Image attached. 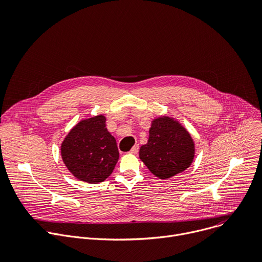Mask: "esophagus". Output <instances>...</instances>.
Here are the masks:
<instances>
[{
	"label": "esophagus",
	"instance_id": "obj_1",
	"mask_svg": "<svg viewBox=\"0 0 262 262\" xmlns=\"http://www.w3.org/2000/svg\"><path fill=\"white\" fill-rule=\"evenodd\" d=\"M138 151H139V145H135V146H133V148L130 149L129 152L133 155H136Z\"/></svg>",
	"mask_w": 262,
	"mask_h": 262
}]
</instances>
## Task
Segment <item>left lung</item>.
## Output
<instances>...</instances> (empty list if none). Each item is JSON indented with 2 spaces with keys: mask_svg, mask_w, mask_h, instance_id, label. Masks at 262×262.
I'll return each mask as SVG.
<instances>
[{
  "mask_svg": "<svg viewBox=\"0 0 262 262\" xmlns=\"http://www.w3.org/2000/svg\"><path fill=\"white\" fill-rule=\"evenodd\" d=\"M139 157L152 175L165 180L190 166L195 157V143L179 121L161 116L151 121L147 143Z\"/></svg>",
  "mask_w": 262,
  "mask_h": 262,
  "instance_id": "left-lung-1",
  "label": "left lung"
}]
</instances>
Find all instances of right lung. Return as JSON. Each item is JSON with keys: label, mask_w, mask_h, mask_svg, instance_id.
I'll return each instance as SVG.
<instances>
[{"label": "right lung", "mask_w": 262, "mask_h": 262, "mask_svg": "<svg viewBox=\"0 0 262 262\" xmlns=\"http://www.w3.org/2000/svg\"><path fill=\"white\" fill-rule=\"evenodd\" d=\"M62 160L73 175L87 183H100L111 176L119 150L106 128V118L98 115L81 120L61 144Z\"/></svg>", "instance_id": "1"}]
</instances>
